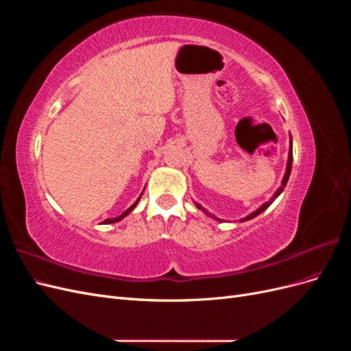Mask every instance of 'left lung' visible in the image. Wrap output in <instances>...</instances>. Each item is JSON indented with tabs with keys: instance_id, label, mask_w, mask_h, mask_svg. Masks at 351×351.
<instances>
[{
	"instance_id": "left-lung-1",
	"label": "left lung",
	"mask_w": 351,
	"mask_h": 351,
	"mask_svg": "<svg viewBox=\"0 0 351 351\" xmlns=\"http://www.w3.org/2000/svg\"><path fill=\"white\" fill-rule=\"evenodd\" d=\"M291 164H293V143L290 142V152H289V161H287V169H285V174H284V178H282V183H281V187L277 190V192H275V195L271 197V200H268L267 202V204H263L259 209H256V210H254L253 212V214H250L249 217H246V218H243V219H240L241 222L243 221H247V219H252V218H254V217H256V215H259L261 214V212H263L265 209H267L271 204H272V202L275 200V199H277L280 195H281V192H282V190H284V187H285V184H287V182H289V177H290V173H291ZM196 206L199 208V209H202V210H204L205 212V214L206 215H209V217H212V218H215L214 215H210L209 214V212L205 209V208H202L199 204H196ZM215 219H218V218H215ZM219 221V219H218Z\"/></svg>"
}]
</instances>
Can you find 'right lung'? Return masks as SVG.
<instances>
[{
  "label": "right lung",
  "instance_id": "right-lung-1",
  "mask_svg": "<svg viewBox=\"0 0 351 351\" xmlns=\"http://www.w3.org/2000/svg\"><path fill=\"white\" fill-rule=\"evenodd\" d=\"M141 197H142V195L139 196V199H137V200L134 202V204H133V205H132V206H130L129 209H127V210H124V212H123V214H121L120 217H117V218H110V219H105V221H104V224H112V222H117V221H120V219H123L124 217H127V215H129V214H130V212H132V210L134 209V206H136L137 204H139V200H141Z\"/></svg>",
  "mask_w": 351,
  "mask_h": 351
}]
</instances>
